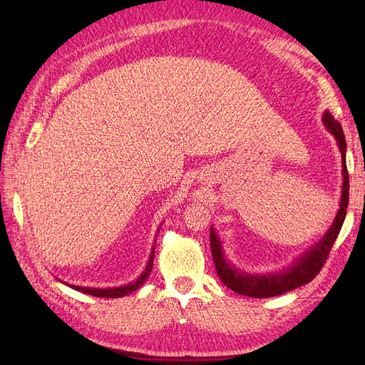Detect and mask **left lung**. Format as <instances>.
<instances>
[{
	"instance_id": "8db88e82",
	"label": "left lung",
	"mask_w": 365,
	"mask_h": 365,
	"mask_svg": "<svg viewBox=\"0 0 365 365\" xmlns=\"http://www.w3.org/2000/svg\"><path fill=\"white\" fill-rule=\"evenodd\" d=\"M323 123L334 138L337 139V145L342 153V197H340V208L336 215V220L332 222L329 230L324 234V237L319 243L314 245L311 250H307L299 259L294 260L289 268L277 273H267V274H247L243 271H238L234 265L227 262L226 255L222 251V245L220 237L216 235L215 229H210V246H212V255L216 267V273L224 282V285L229 287L240 294L251 298H271L277 297V294L287 293L290 290L298 289V287L309 284L312 279L320 273L324 262H327L332 245H334L336 238L339 235L340 229L346 216L348 208V196H350V182H348V170H346V161H345V152H346V143L344 136L342 125L332 118L329 111H324L323 114Z\"/></svg>"
}]
</instances>
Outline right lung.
<instances>
[{"label": "right lung", "mask_w": 365, "mask_h": 365, "mask_svg": "<svg viewBox=\"0 0 365 365\" xmlns=\"http://www.w3.org/2000/svg\"><path fill=\"white\" fill-rule=\"evenodd\" d=\"M153 251H155V247H153L152 252H150L149 263H147V267L141 273V276H139L136 281H133L131 284L122 285V287H113V289H91V287H80V285H71V287H72V289H75V290H78V292H83V293H86V294H92V297H100V298H120V297H125V294L138 290L139 287H141L145 282L147 276L150 274L152 267H153Z\"/></svg>", "instance_id": "1"}]
</instances>
